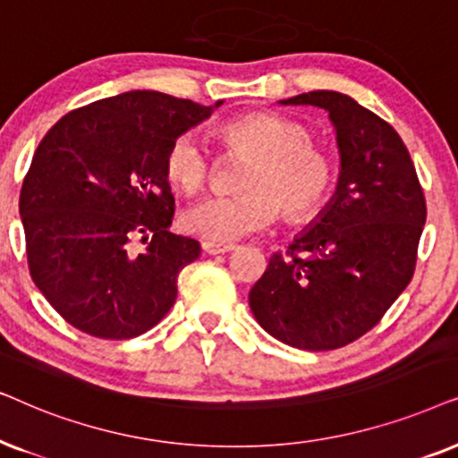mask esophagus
Wrapping results in <instances>:
<instances>
[{"instance_id": "1", "label": "esophagus", "mask_w": 458, "mask_h": 458, "mask_svg": "<svg viewBox=\"0 0 458 458\" xmlns=\"http://www.w3.org/2000/svg\"><path fill=\"white\" fill-rule=\"evenodd\" d=\"M203 249H205V253H209V255H219V253H228V251H233L234 245H233V242L205 241V242H203Z\"/></svg>"}]
</instances>
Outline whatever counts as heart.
Instances as JSON below:
<instances>
[{
  "instance_id": "b5f03b06",
  "label": "heart",
  "mask_w": 458,
  "mask_h": 458,
  "mask_svg": "<svg viewBox=\"0 0 458 458\" xmlns=\"http://www.w3.org/2000/svg\"><path fill=\"white\" fill-rule=\"evenodd\" d=\"M225 152L251 157L241 178V194H216L192 205L182 224L211 241H234L276 222H310L325 209L337 186V165L314 144L306 125L276 113H251L217 127ZM163 169L175 191L197 194L209 184L213 157L197 133L169 142Z\"/></svg>"
}]
</instances>
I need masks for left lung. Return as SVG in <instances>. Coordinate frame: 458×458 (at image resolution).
<instances>
[{
    "label": "left lung",
    "mask_w": 458,
    "mask_h": 458,
    "mask_svg": "<svg viewBox=\"0 0 458 458\" xmlns=\"http://www.w3.org/2000/svg\"><path fill=\"white\" fill-rule=\"evenodd\" d=\"M283 105H312L331 114L339 186L320 222L286 253L272 255L249 306L286 345L337 350L379 325L411 283L428 205L408 148L379 114L327 89Z\"/></svg>",
    "instance_id": "left-lung-1"
}]
</instances>
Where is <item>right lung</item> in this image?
<instances>
[{"label": "right lung", "instance_id": "add662e5", "mask_svg": "<svg viewBox=\"0 0 458 458\" xmlns=\"http://www.w3.org/2000/svg\"><path fill=\"white\" fill-rule=\"evenodd\" d=\"M211 111L161 91H127L66 113L39 142L18 200L27 264L79 331L131 339L172 310L178 274L200 245L167 233L175 203L163 158Z\"/></svg>", "mask_w": 458, "mask_h": 458}]
</instances>
